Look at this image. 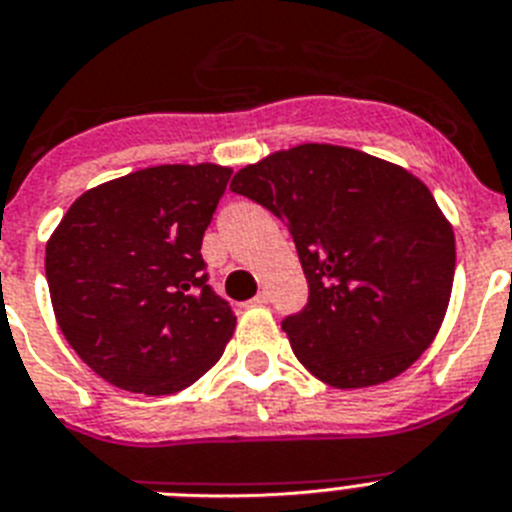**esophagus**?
<instances>
[{
	"instance_id": "obj_1",
	"label": "esophagus",
	"mask_w": 512,
	"mask_h": 512,
	"mask_svg": "<svg viewBox=\"0 0 512 512\" xmlns=\"http://www.w3.org/2000/svg\"><path fill=\"white\" fill-rule=\"evenodd\" d=\"M252 302H255V304H268L270 302V294H268V291H260V294H257L255 299H252Z\"/></svg>"
}]
</instances>
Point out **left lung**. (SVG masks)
Wrapping results in <instances>:
<instances>
[{
    "mask_svg": "<svg viewBox=\"0 0 512 512\" xmlns=\"http://www.w3.org/2000/svg\"><path fill=\"white\" fill-rule=\"evenodd\" d=\"M231 190L294 236L309 302L283 330L317 380L380 385L429 349L453 291L455 234L422 179L362 150L304 143L239 169Z\"/></svg>",
    "mask_w": 512,
    "mask_h": 512,
    "instance_id": "obj_1",
    "label": "left lung"
}]
</instances>
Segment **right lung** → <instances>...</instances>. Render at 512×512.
I'll use <instances>...</instances> for the list:
<instances>
[{
    "label": "right lung",
    "mask_w": 512,
    "mask_h": 512,
    "mask_svg": "<svg viewBox=\"0 0 512 512\" xmlns=\"http://www.w3.org/2000/svg\"><path fill=\"white\" fill-rule=\"evenodd\" d=\"M231 169L166 163L77 197L46 242L59 330L96 375L130 393L190 388L236 328L200 255Z\"/></svg>",
    "instance_id": "1"
}]
</instances>
